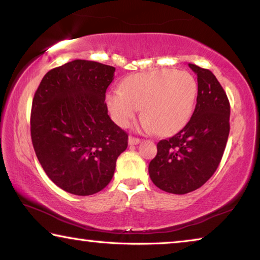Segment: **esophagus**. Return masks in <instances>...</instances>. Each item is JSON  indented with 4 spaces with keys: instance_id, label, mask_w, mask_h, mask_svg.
Segmentation results:
<instances>
[{
    "instance_id": "obj_1",
    "label": "esophagus",
    "mask_w": 260,
    "mask_h": 260,
    "mask_svg": "<svg viewBox=\"0 0 260 260\" xmlns=\"http://www.w3.org/2000/svg\"><path fill=\"white\" fill-rule=\"evenodd\" d=\"M141 142V140L138 138H134V136H129L128 138V144L129 146H136V144H139Z\"/></svg>"
}]
</instances>
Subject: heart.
Here are the masks:
<instances>
[{
  "mask_svg": "<svg viewBox=\"0 0 260 260\" xmlns=\"http://www.w3.org/2000/svg\"><path fill=\"white\" fill-rule=\"evenodd\" d=\"M197 96V81L187 71L164 69L126 78L121 89L107 95L113 120L126 127L142 109L144 127L170 135L190 119Z\"/></svg>",
  "mask_w": 260,
  "mask_h": 260,
  "instance_id": "b5f03b06",
  "label": "heart"
}]
</instances>
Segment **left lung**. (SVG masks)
I'll return each instance as SVG.
<instances>
[{
  "label": "left lung",
  "instance_id": "left-lung-1",
  "mask_svg": "<svg viewBox=\"0 0 260 260\" xmlns=\"http://www.w3.org/2000/svg\"><path fill=\"white\" fill-rule=\"evenodd\" d=\"M197 74V102L183 128L157 143L149 175L166 192L182 195L196 190L212 177L230 135L231 105L223 88L210 70L188 64Z\"/></svg>",
  "mask_w": 260,
  "mask_h": 260
}]
</instances>
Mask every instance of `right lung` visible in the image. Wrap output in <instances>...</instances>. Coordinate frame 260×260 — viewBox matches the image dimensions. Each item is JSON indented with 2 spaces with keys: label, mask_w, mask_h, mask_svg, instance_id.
Segmentation results:
<instances>
[{
  "label": "right lung",
  "mask_w": 260,
  "mask_h": 260,
  "mask_svg": "<svg viewBox=\"0 0 260 260\" xmlns=\"http://www.w3.org/2000/svg\"><path fill=\"white\" fill-rule=\"evenodd\" d=\"M116 69L76 59L48 72L34 94L30 138L39 161L56 186L93 195L111 181L128 135L111 120L105 93Z\"/></svg>",
  "instance_id": "1"
}]
</instances>
